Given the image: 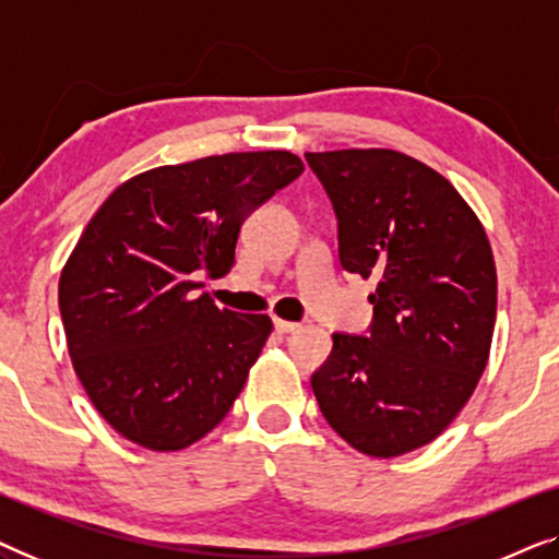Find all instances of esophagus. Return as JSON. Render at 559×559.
Masks as SVG:
<instances>
[{"mask_svg":"<svg viewBox=\"0 0 559 559\" xmlns=\"http://www.w3.org/2000/svg\"><path fill=\"white\" fill-rule=\"evenodd\" d=\"M300 328V323H293V320H285V318H274V331L277 333H293Z\"/></svg>","mask_w":559,"mask_h":559,"instance_id":"1","label":"esophagus"}]
</instances>
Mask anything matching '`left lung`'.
Segmentation results:
<instances>
[{"label": "left lung", "mask_w": 559, "mask_h": 559, "mask_svg": "<svg viewBox=\"0 0 559 559\" xmlns=\"http://www.w3.org/2000/svg\"><path fill=\"white\" fill-rule=\"evenodd\" d=\"M338 218V257L377 282L366 335L333 333L310 384L328 425L371 457L427 445L457 417L486 369L496 264L463 195L396 150L305 155Z\"/></svg>", "instance_id": "1"}]
</instances>
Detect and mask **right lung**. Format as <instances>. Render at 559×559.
<instances>
[{"instance_id": "1", "label": "right lung", "mask_w": 559, "mask_h": 559, "mask_svg": "<svg viewBox=\"0 0 559 559\" xmlns=\"http://www.w3.org/2000/svg\"><path fill=\"white\" fill-rule=\"evenodd\" d=\"M302 170L287 150L155 167L88 221L58 305L73 369L121 438L170 453L231 409L272 318L216 308L195 277L231 272L243 221Z\"/></svg>"}]
</instances>
